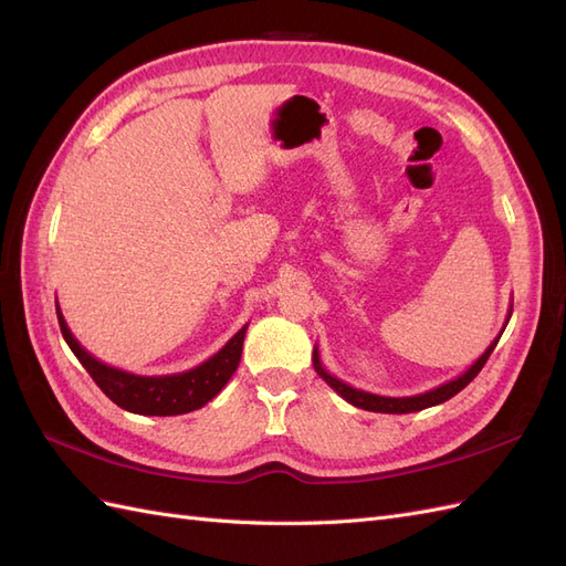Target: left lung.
Instances as JSON below:
<instances>
[{
  "mask_svg": "<svg viewBox=\"0 0 566 566\" xmlns=\"http://www.w3.org/2000/svg\"><path fill=\"white\" fill-rule=\"evenodd\" d=\"M510 316H512V306H510V312H507V318H505V325H507V321H510ZM505 331V328H503ZM503 331L499 333V337H495L491 345L486 347V352L476 358V361L462 373V375H458L455 380H449V382H443V385H439V387H434V389H430V391H422V394H416V397H380V394H370V391H364V389H356V387H352V385H347V382H342V380H337L335 375H331L328 370L323 368V364H321V356H318V347H314V368H316V373L321 375V378L328 382L342 399L345 401H349L352 406H356V408H364V410H373V413H416V410H422V408H430V406H437V403H443V401H449L451 397H455V394L460 391V389H465L476 375H479V370L484 368V364H486V358L491 356V352L495 349V345H499V339H501V335H503Z\"/></svg>",
  "mask_w": 566,
  "mask_h": 566,
  "instance_id": "8db88e82",
  "label": "left lung"
}]
</instances>
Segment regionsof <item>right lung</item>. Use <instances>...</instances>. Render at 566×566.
I'll return each mask as SVG.
<instances>
[{
    "label": "right lung",
    "instance_id": "1",
    "mask_svg": "<svg viewBox=\"0 0 566 566\" xmlns=\"http://www.w3.org/2000/svg\"><path fill=\"white\" fill-rule=\"evenodd\" d=\"M56 314H59L63 339L77 356V361L87 368V373L101 387V391H104L106 397L119 408L139 416H181V413H191V410H198L208 401H212L231 380L238 364H241L243 339L248 331V325H243V328L238 331L214 356H210L208 361H202L200 366L186 373L134 375L94 358L73 337L71 328H67V323L59 310V304H56Z\"/></svg>",
    "mask_w": 566,
    "mask_h": 566
}]
</instances>
